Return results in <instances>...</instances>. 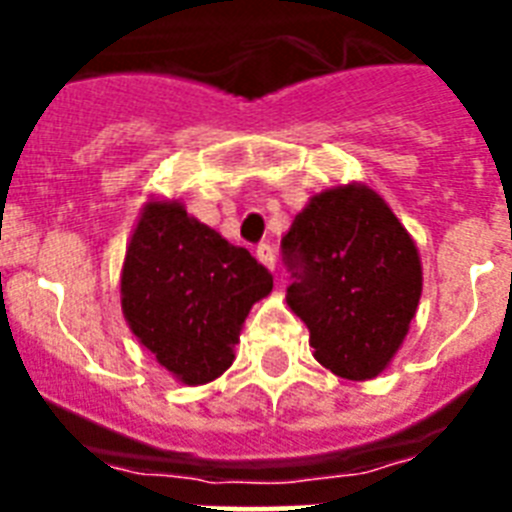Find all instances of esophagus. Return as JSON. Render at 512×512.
<instances>
[{"instance_id": "34e87169", "label": "esophagus", "mask_w": 512, "mask_h": 512, "mask_svg": "<svg viewBox=\"0 0 512 512\" xmlns=\"http://www.w3.org/2000/svg\"><path fill=\"white\" fill-rule=\"evenodd\" d=\"M255 255H257V260H260V263L268 268V271H273V268H276V252H273L271 244H260Z\"/></svg>"}]
</instances>
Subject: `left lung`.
Segmentation results:
<instances>
[{"label":"left lung","mask_w":512,"mask_h":512,"mask_svg":"<svg viewBox=\"0 0 512 512\" xmlns=\"http://www.w3.org/2000/svg\"><path fill=\"white\" fill-rule=\"evenodd\" d=\"M289 308L311 329L316 361L345 380H372L401 348L422 292L420 255L385 201L342 185L295 217L281 239Z\"/></svg>","instance_id":"left-lung-1"}]
</instances>
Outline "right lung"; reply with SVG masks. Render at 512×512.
Returning a JSON list of instances; mask_svg holds the SVG:
<instances>
[{"label": "right lung", "instance_id": "add662e5", "mask_svg": "<svg viewBox=\"0 0 512 512\" xmlns=\"http://www.w3.org/2000/svg\"><path fill=\"white\" fill-rule=\"evenodd\" d=\"M273 276L244 247L188 217L177 201H148L122 268V311L132 335L185 385L233 364L249 308Z\"/></svg>", "mask_w": 512, "mask_h": 512}]
</instances>
